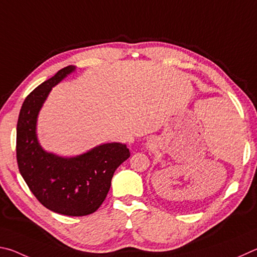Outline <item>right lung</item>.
<instances>
[{
  "mask_svg": "<svg viewBox=\"0 0 257 257\" xmlns=\"http://www.w3.org/2000/svg\"><path fill=\"white\" fill-rule=\"evenodd\" d=\"M75 67L69 65L39 84L22 103L17 124V161L21 176L40 203L53 212L81 217L105 201L117 167L130 157L121 143H106L74 158L44 151L36 136L38 112L52 87Z\"/></svg>",
  "mask_w": 257,
  "mask_h": 257,
  "instance_id": "obj_1",
  "label": "right lung"
}]
</instances>
